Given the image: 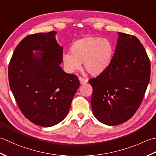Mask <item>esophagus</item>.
<instances>
[{
  "label": "esophagus",
  "instance_id": "1",
  "mask_svg": "<svg viewBox=\"0 0 156 156\" xmlns=\"http://www.w3.org/2000/svg\"><path fill=\"white\" fill-rule=\"evenodd\" d=\"M79 81H80V83L81 85L85 84L87 82V81H88L87 79H85V78L81 77H79Z\"/></svg>",
  "mask_w": 156,
  "mask_h": 156
}]
</instances>
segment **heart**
Masks as SVG:
<instances>
[{"instance_id":"heart-1","label":"heart","mask_w":156,"mask_h":156,"mask_svg":"<svg viewBox=\"0 0 156 156\" xmlns=\"http://www.w3.org/2000/svg\"><path fill=\"white\" fill-rule=\"evenodd\" d=\"M71 52L62 55V61L66 71H77L83 62L89 73L96 75L109 65L113 54V46L108 39L101 37H87L73 44Z\"/></svg>"}]
</instances>
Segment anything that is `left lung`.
Listing matches in <instances>:
<instances>
[{"mask_svg":"<svg viewBox=\"0 0 156 156\" xmlns=\"http://www.w3.org/2000/svg\"><path fill=\"white\" fill-rule=\"evenodd\" d=\"M115 52L109 65L89 83L93 88L94 115L105 125L126 122L138 110L150 79V60L135 36L119 32Z\"/></svg>","mask_w":156,"mask_h":156,"instance_id":"obj_1","label":"left lung"}]
</instances>
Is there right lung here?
Here are the masks:
<instances>
[{"instance_id": "obj_1", "label": "right lung", "mask_w": 156, "mask_h": 156, "mask_svg": "<svg viewBox=\"0 0 156 156\" xmlns=\"http://www.w3.org/2000/svg\"><path fill=\"white\" fill-rule=\"evenodd\" d=\"M56 31L23 38L16 47L8 67L9 82L21 112L31 122L52 126L67 115L80 83L77 75L60 66L63 48ZM34 50L41 52L34 54Z\"/></svg>"}]
</instances>
